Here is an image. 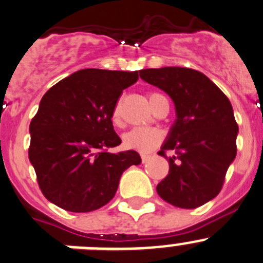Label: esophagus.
<instances>
[{
  "label": "esophagus",
  "instance_id": "obj_1",
  "mask_svg": "<svg viewBox=\"0 0 263 263\" xmlns=\"http://www.w3.org/2000/svg\"><path fill=\"white\" fill-rule=\"evenodd\" d=\"M141 159H142V162L146 163L147 160L150 159V154H147V153H141Z\"/></svg>",
  "mask_w": 263,
  "mask_h": 263
}]
</instances>
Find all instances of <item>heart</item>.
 Masks as SVG:
<instances>
[{
    "instance_id": "heart-1",
    "label": "heart",
    "mask_w": 263,
    "mask_h": 263,
    "mask_svg": "<svg viewBox=\"0 0 263 263\" xmlns=\"http://www.w3.org/2000/svg\"><path fill=\"white\" fill-rule=\"evenodd\" d=\"M162 99H165L164 96L158 92L149 93V101L152 106L154 108L155 104ZM114 123L121 122V103H117L111 113ZM162 140V134L157 128L153 127H136L123 135V144L126 147L129 149H137L141 152H149L153 147L157 146Z\"/></svg>"
}]
</instances>
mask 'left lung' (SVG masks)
Returning a JSON list of instances; mask_svg holds the SVG:
<instances>
[{
	"label": "left lung",
	"instance_id": "8db88e82",
	"mask_svg": "<svg viewBox=\"0 0 263 263\" xmlns=\"http://www.w3.org/2000/svg\"><path fill=\"white\" fill-rule=\"evenodd\" d=\"M140 77L167 92L177 113L158 153L170 162L158 194L175 207H200L218 195L236 157L239 128L230 100L207 76L190 68L142 69ZM165 151L174 155L167 157Z\"/></svg>",
	"mask_w": 263,
	"mask_h": 263
}]
</instances>
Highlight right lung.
I'll return each instance as SVG.
<instances>
[{"label":"right lung","instance_id":"add662e5","mask_svg":"<svg viewBox=\"0 0 263 263\" xmlns=\"http://www.w3.org/2000/svg\"><path fill=\"white\" fill-rule=\"evenodd\" d=\"M139 72L82 69L43 95L30 122L29 160L46 199L69 212H91L114 198L124 170L141 162L122 142L111 113Z\"/></svg>","mask_w":263,"mask_h":263}]
</instances>
